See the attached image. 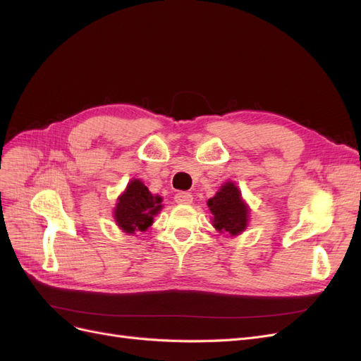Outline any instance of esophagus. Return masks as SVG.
<instances>
[{"instance_id": "esophagus-1", "label": "esophagus", "mask_w": 361, "mask_h": 361, "mask_svg": "<svg viewBox=\"0 0 361 361\" xmlns=\"http://www.w3.org/2000/svg\"><path fill=\"white\" fill-rule=\"evenodd\" d=\"M174 202L179 203V204H190L192 203V195L190 192H178L176 195H174Z\"/></svg>"}]
</instances>
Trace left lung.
Masks as SVG:
<instances>
[{
	"label": "left lung",
	"mask_w": 361,
	"mask_h": 361,
	"mask_svg": "<svg viewBox=\"0 0 361 361\" xmlns=\"http://www.w3.org/2000/svg\"><path fill=\"white\" fill-rule=\"evenodd\" d=\"M212 216V226L220 233L236 236L248 224V206L241 197V191L233 182H226L212 199L207 200Z\"/></svg>",
	"instance_id": "8db88e82"
}]
</instances>
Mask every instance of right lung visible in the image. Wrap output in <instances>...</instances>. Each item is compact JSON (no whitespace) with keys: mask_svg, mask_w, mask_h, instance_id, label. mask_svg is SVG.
<instances>
[{"mask_svg":"<svg viewBox=\"0 0 361 361\" xmlns=\"http://www.w3.org/2000/svg\"><path fill=\"white\" fill-rule=\"evenodd\" d=\"M162 199L152 194L140 179H133L117 199L114 220L125 233L145 232L154 223V216L162 209Z\"/></svg>","mask_w":361,"mask_h":361,"instance_id":"right-lung-1","label":"right lung"}]
</instances>
